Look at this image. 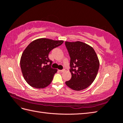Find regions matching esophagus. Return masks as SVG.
<instances>
[{
    "label": "esophagus",
    "instance_id": "esophagus-1",
    "mask_svg": "<svg viewBox=\"0 0 123 123\" xmlns=\"http://www.w3.org/2000/svg\"><path fill=\"white\" fill-rule=\"evenodd\" d=\"M59 71H60V72H64V70H59Z\"/></svg>",
    "mask_w": 123,
    "mask_h": 123
}]
</instances>
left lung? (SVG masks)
<instances>
[{"instance_id":"1","label":"left lung","mask_w":123,"mask_h":123,"mask_svg":"<svg viewBox=\"0 0 123 123\" xmlns=\"http://www.w3.org/2000/svg\"><path fill=\"white\" fill-rule=\"evenodd\" d=\"M70 57L71 78L66 84L72 90L81 91L92 84L97 76L100 62L92 47L83 42H65Z\"/></svg>"}]
</instances>
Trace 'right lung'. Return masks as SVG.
<instances>
[{
	"instance_id": "obj_1",
	"label": "right lung",
	"mask_w": 123,
	"mask_h": 123,
	"mask_svg": "<svg viewBox=\"0 0 123 123\" xmlns=\"http://www.w3.org/2000/svg\"><path fill=\"white\" fill-rule=\"evenodd\" d=\"M63 43V40L39 38L25 48L21 57L20 66L23 77L29 85L43 88L52 82L57 70L50 67L52 61L49 59V54L50 50Z\"/></svg>"
}]
</instances>
